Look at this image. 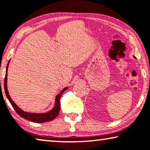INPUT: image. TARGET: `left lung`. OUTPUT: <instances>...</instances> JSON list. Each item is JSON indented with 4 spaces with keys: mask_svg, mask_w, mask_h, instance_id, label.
<instances>
[{
    "mask_svg": "<svg viewBox=\"0 0 150 150\" xmlns=\"http://www.w3.org/2000/svg\"><path fill=\"white\" fill-rule=\"evenodd\" d=\"M133 57H134V58H135V59H136V58H135V56H134V55H133Z\"/></svg>",
    "mask_w": 150,
    "mask_h": 150,
    "instance_id": "obj_1",
    "label": "left lung"
}]
</instances>
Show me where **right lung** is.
<instances>
[{
  "instance_id": "right-lung-1",
  "label": "right lung",
  "mask_w": 150,
  "mask_h": 150,
  "mask_svg": "<svg viewBox=\"0 0 150 150\" xmlns=\"http://www.w3.org/2000/svg\"><path fill=\"white\" fill-rule=\"evenodd\" d=\"M11 60H9L8 64H7L6 69V74H5V78H4V91H5L6 96L7 99H8L9 102H10L12 106L13 107V108L15 109L16 112L21 117L25 118L26 120L31 121L35 123H43L47 122H50V121L54 120L57 116L58 115L60 111V99L63 93L67 89V87H65L64 89H62V91H61L60 93L57 94L54 99V105L53 108L51 109V110L47 111L45 113H30L25 111L19 108L18 105L12 100L11 96H9L8 91L7 89V71H8V67L9 65V63H10Z\"/></svg>"
}]
</instances>
